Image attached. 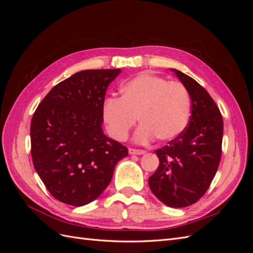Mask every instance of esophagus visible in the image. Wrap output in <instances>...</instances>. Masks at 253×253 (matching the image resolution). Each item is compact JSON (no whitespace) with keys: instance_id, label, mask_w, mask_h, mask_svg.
<instances>
[{"instance_id":"1","label":"esophagus","mask_w":253,"mask_h":253,"mask_svg":"<svg viewBox=\"0 0 253 253\" xmlns=\"http://www.w3.org/2000/svg\"><path fill=\"white\" fill-rule=\"evenodd\" d=\"M128 153H129V154H131V155H143V154H145V151L129 148V149H128Z\"/></svg>"}]
</instances>
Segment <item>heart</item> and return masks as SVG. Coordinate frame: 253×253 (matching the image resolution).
Returning <instances> with one entry per match:
<instances>
[{"instance_id": "heart-1", "label": "heart", "mask_w": 253, "mask_h": 253, "mask_svg": "<svg viewBox=\"0 0 253 253\" xmlns=\"http://www.w3.org/2000/svg\"><path fill=\"white\" fill-rule=\"evenodd\" d=\"M120 98L103 103V119L115 139L124 141L136 126L135 138L147 143L157 138L171 141L185 131L191 116V98L180 82L169 81L150 73H141L120 88Z\"/></svg>"}]
</instances>
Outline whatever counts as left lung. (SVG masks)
Segmentation results:
<instances>
[{"mask_svg":"<svg viewBox=\"0 0 253 253\" xmlns=\"http://www.w3.org/2000/svg\"><path fill=\"white\" fill-rule=\"evenodd\" d=\"M173 71L189 91L191 116L177 138L155 151L159 166L149 186L165 205L182 208L196 203L209 189L220 162L224 126L208 91L188 75Z\"/></svg>","mask_w":253,"mask_h":253,"instance_id":"left-lung-1","label":"left lung"}]
</instances>
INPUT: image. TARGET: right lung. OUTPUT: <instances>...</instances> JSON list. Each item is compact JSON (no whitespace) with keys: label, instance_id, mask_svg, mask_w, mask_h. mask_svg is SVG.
<instances>
[{"label":"right lung","instance_id":"obj_1","mask_svg":"<svg viewBox=\"0 0 253 253\" xmlns=\"http://www.w3.org/2000/svg\"><path fill=\"white\" fill-rule=\"evenodd\" d=\"M117 70H87L58 83L30 124L34 167L56 200L80 207L109 186L127 148L102 132L103 103Z\"/></svg>","mask_w":253,"mask_h":253}]
</instances>
